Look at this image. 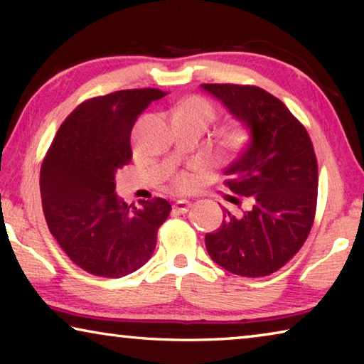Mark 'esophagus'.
<instances>
[{
    "label": "esophagus",
    "instance_id": "1",
    "mask_svg": "<svg viewBox=\"0 0 364 364\" xmlns=\"http://www.w3.org/2000/svg\"><path fill=\"white\" fill-rule=\"evenodd\" d=\"M189 207H191V202L181 199V200H176V202H175L173 210L178 212V213H186V212L189 210Z\"/></svg>",
    "mask_w": 364,
    "mask_h": 364
}]
</instances>
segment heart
<instances>
[{
	"instance_id": "b5f03b06",
	"label": "heart",
	"mask_w": 364,
	"mask_h": 364,
	"mask_svg": "<svg viewBox=\"0 0 364 364\" xmlns=\"http://www.w3.org/2000/svg\"><path fill=\"white\" fill-rule=\"evenodd\" d=\"M215 107L210 102L200 96H191L184 100L181 104H178L175 109V117H189V119L199 120L207 125L208 122L215 119ZM244 143V132L241 128L230 132L223 139V147L226 151H236ZM196 178L191 175L189 171H178L176 175L171 178V186L178 191H188L194 186Z\"/></svg>"
}]
</instances>
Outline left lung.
<instances>
[{"instance_id":"obj_1","label":"left lung","mask_w":364,"mask_h":364,"mask_svg":"<svg viewBox=\"0 0 364 364\" xmlns=\"http://www.w3.org/2000/svg\"><path fill=\"white\" fill-rule=\"evenodd\" d=\"M250 132L249 143L225 170V184L242 213L225 210L205 234L212 260L232 274L268 276L306 241L316 213L318 162L305 127L284 102L258 86L204 83Z\"/></svg>"}]
</instances>
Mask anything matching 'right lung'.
I'll list each match as a JSON object with an SVG mask.
<instances>
[{"label":"right lung","mask_w":364,"mask_h":364,"mask_svg":"<svg viewBox=\"0 0 364 364\" xmlns=\"http://www.w3.org/2000/svg\"><path fill=\"white\" fill-rule=\"evenodd\" d=\"M162 90H122L91 97L67 117L43 160V213L70 260L100 278H122L152 257L168 218L165 199L128 205L115 194V175L132 162L130 134L138 115Z\"/></svg>","instance_id":"obj_1"}]
</instances>
